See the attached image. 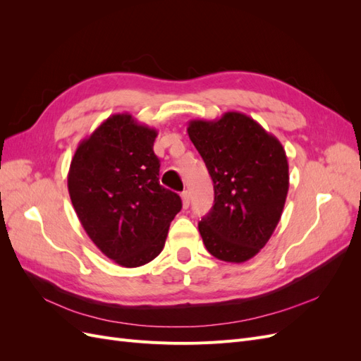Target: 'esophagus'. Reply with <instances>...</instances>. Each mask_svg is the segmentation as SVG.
<instances>
[{"instance_id": "34e87169", "label": "esophagus", "mask_w": 361, "mask_h": 361, "mask_svg": "<svg viewBox=\"0 0 361 361\" xmlns=\"http://www.w3.org/2000/svg\"><path fill=\"white\" fill-rule=\"evenodd\" d=\"M180 197H182V204H183V207H185V209H187V207L190 206V192H188V191H183V192L180 194Z\"/></svg>"}]
</instances>
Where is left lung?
Masks as SVG:
<instances>
[{
	"mask_svg": "<svg viewBox=\"0 0 361 361\" xmlns=\"http://www.w3.org/2000/svg\"><path fill=\"white\" fill-rule=\"evenodd\" d=\"M188 135L214 182V206L199 223L209 253L243 264L274 233L289 190V164L280 141L244 113L190 120Z\"/></svg>",
	"mask_w": 361,
	"mask_h": 361,
	"instance_id": "obj_1",
	"label": "left lung"
}]
</instances>
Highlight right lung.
<instances>
[{
  "label": "right lung",
  "instance_id": "obj_1",
  "mask_svg": "<svg viewBox=\"0 0 361 361\" xmlns=\"http://www.w3.org/2000/svg\"><path fill=\"white\" fill-rule=\"evenodd\" d=\"M158 130L113 114L75 150L68 174L73 209L102 253L125 268L154 260L166 244L180 197L159 185Z\"/></svg>",
  "mask_w": 361,
  "mask_h": 361
}]
</instances>
